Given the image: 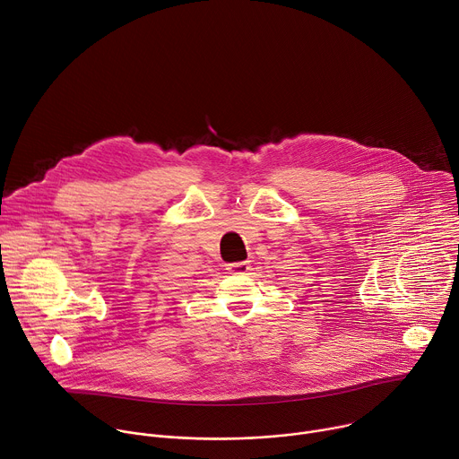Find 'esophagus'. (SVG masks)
<instances>
[{"mask_svg":"<svg viewBox=\"0 0 459 459\" xmlns=\"http://www.w3.org/2000/svg\"><path fill=\"white\" fill-rule=\"evenodd\" d=\"M227 270L230 273H247L250 270V261H239V263H229Z\"/></svg>","mask_w":459,"mask_h":459,"instance_id":"obj_1","label":"esophagus"}]
</instances>
